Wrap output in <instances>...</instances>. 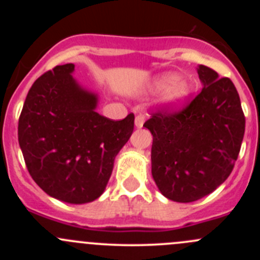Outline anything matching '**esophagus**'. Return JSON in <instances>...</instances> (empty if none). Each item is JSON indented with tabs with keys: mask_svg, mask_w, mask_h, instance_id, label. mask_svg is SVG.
I'll return each mask as SVG.
<instances>
[{
	"mask_svg": "<svg viewBox=\"0 0 260 260\" xmlns=\"http://www.w3.org/2000/svg\"><path fill=\"white\" fill-rule=\"evenodd\" d=\"M143 123H145V115H143V114L136 115V119H135V125H136V127L141 128L143 125Z\"/></svg>",
	"mask_w": 260,
	"mask_h": 260,
	"instance_id": "34e87169",
	"label": "esophagus"
}]
</instances>
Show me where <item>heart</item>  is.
<instances>
[{"label":"heart","mask_w":260,"mask_h":260,"mask_svg":"<svg viewBox=\"0 0 260 260\" xmlns=\"http://www.w3.org/2000/svg\"><path fill=\"white\" fill-rule=\"evenodd\" d=\"M152 91H164V103L171 108L182 106L190 94V86L175 74H164L154 78L148 85Z\"/></svg>","instance_id":"heart-1"}]
</instances>
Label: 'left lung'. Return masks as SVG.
I'll return each mask as SVG.
<instances>
[{"instance_id":"obj_1","label":"left lung","mask_w":260,"mask_h":260,"mask_svg":"<svg viewBox=\"0 0 260 260\" xmlns=\"http://www.w3.org/2000/svg\"><path fill=\"white\" fill-rule=\"evenodd\" d=\"M200 94L177 113L158 112L143 124L153 137L152 177L162 195L192 203L216 190L232 174L245 118L229 78L199 65Z\"/></svg>"}]
</instances>
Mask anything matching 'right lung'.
Masks as SVG:
<instances>
[{
    "instance_id": "add662e5",
    "label": "right lung",
    "mask_w": 260,
    "mask_h": 260,
    "mask_svg": "<svg viewBox=\"0 0 260 260\" xmlns=\"http://www.w3.org/2000/svg\"><path fill=\"white\" fill-rule=\"evenodd\" d=\"M74 64L57 65L28 90L18 143L34 181L51 198L86 204L104 192L135 115L112 120L96 112L98 94L74 79Z\"/></svg>"
}]
</instances>
